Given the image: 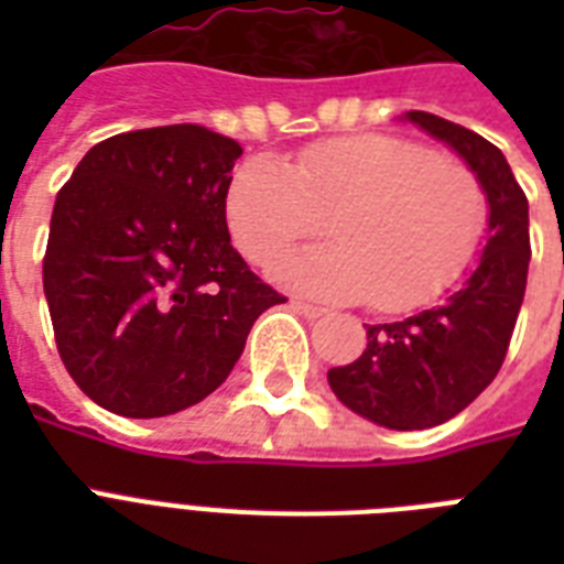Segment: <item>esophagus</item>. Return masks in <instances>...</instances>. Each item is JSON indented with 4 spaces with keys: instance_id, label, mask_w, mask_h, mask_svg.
I'll list each match as a JSON object with an SVG mask.
<instances>
[{
    "instance_id": "esophagus-1",
    "label": "esophagus",
    "mask_w": 564,
    "mask_h": 564,
    "mask_svg": "<svg viewBox=\"0 0 564 564\" xmlns=\"http://www.w3.org/2000/svg\"><path fill=\"white\" fill-rule=\"evenodd\" d=\"M292 307L299 310L301 316H307V318L325 316V307H316V304H307V301H301V299H292Z\"/></svg>"
}]
</instances>
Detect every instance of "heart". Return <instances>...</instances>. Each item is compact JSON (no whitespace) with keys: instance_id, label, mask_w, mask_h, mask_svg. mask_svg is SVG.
<instances>
[{"instance_id":"1","label":"heart","mask_w":564,"mask_h":564,"mask_svg":"<svg viewBox=\"0 0 564 564\" xmlns=\"http://www.w3.org/2000/svg\"><path fill=\"white\" fill-rule=\"evenodd\" d=\"M237 248L272 269L325 234L336 246L283 265V278L322 299H369L406 313L438 299L477 254L489 225V193L454 154L386 134L307 145L292 172L246 161L225 193Z\"/></svg>"}]
</instances>
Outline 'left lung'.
<instances>
[{
	"label": "left lung",
	"mask_w": 564,
	"mask_h": 564,
	"mask_svg": "<svg viewBox=\"0 0 564 564\" xmlns=\"http://www.w3.org/2000/svg\"><path fill=\"white\" fill-rule=\"evenodd\" d=\"M410 122L445 140L486 184L489 239L474 272L447 301L366 327V351L327 371L339 401L389 430H424L463 412L498 377L516 330L530 265V213L498 145L436 113Z\"/></svg>",
	"instance_id": "left-lung-1"
}]
</instances>
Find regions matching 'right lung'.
Wrapping results in <instances>:
<instances>
[{
    "label": "right lung",
    "mask_w": 564,
    "mask_h": 564,
    "mask_svg": "<svg viewBox=\"0 0 564 564\" xmlns=\"http://www.w3.org/2000/svg\"><path fill=\"white\" fill-rule=\"evenodd\" d=\"M242 145L143 128L84 154L55 198L43 290L57 354L90 401L161 419L204 401L283 295L230 246L225 193Z\"/></svg>",
    "instance_id": "obj_1"
}]
</instances>
